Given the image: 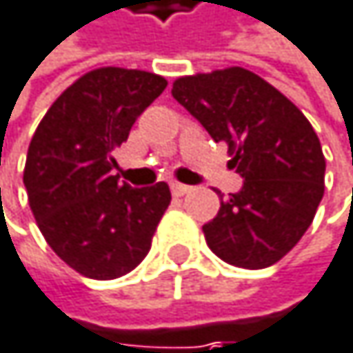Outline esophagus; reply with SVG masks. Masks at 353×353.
Instances as JSON below:
<instances>
[{"label":"esophagus","instance_id":"esophagus-1","mask_svg":"<svg viewBox=\"0 0 353 353\" xmlns=\"http://www.w3.org/2000/svg\"><path fill=\"white\" fill-rule=\"evenodd\" d=\"M172 195H176V197H183V195H187L189 191H191V187L189 185H183V183H172Z\"/></svg>","mask_w":353,"mask_h":353}]
</instances>
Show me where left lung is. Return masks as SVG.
<instances>
[{"mask_svg":"<svg viewBox=\"0 0 353 353\" xmlns=\"http://www.w3.org/2000/svg\"><path fill=\"white\" fill-rule=\"evenodd\" d=\"M172 97L185 105L245 181L220 195L203 225L208 248L227 264L266 268L289 254L312 225L325 195V156L312 124L279 89L241 66L179 77Z\"/></svg>","mask_w":353,"mask_h":353,"instance_id":"obj_1","label":"left lung"}]
</instances>
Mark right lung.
I'll use <instances>...</instances> for the list:
<instances>
[{
  "instance_id": "obj_1",
  "label": "right lung",
  "mask_w": 353,
  "mask_h": 353,
  "mask_svg": "<svg viewBox=\"0 0 353 353\" xmlns=\"http://www.w3.org/2000/svg\"><path fill=\"white\" fill-rule=\"evenodd\" d=\"M166 79L118 66L77 79L39 122L28 145L24 187L48 245L79 274L112 281L148 256L170 203L166 183H120L114 152L166 89Z\"/></svg>"
}]
</instances>
